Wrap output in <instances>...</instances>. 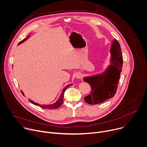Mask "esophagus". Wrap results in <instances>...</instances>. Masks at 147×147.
Segmentation results:
<instances>
[{
    "label": "esophagus",
    "instance_id": "34e87169",
    "mask_svg": "<svg viewBox=\"0 0 147 147\" xmlns=\"http://www.w3.org/2000/svg\"><path fill=\"white\" fill-rule=\"evenodd\" d=\"M81 76H82V74L80 73H77L76 74V77L77 78H81Z\"/></svg>",
    "mask_w": 147,
    "mask_h": 147
}]
</instances>
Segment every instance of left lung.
<instances>
[{
  "instance_id": "1",
  "label": "left lung",
  "mask_w": 147,
  "mask_h": 147,
  "mask_svg": "<svg viewBox=\"0 0 147 147\" xmlns=\"http://www.w3.org/2000/svg\"><path fill=\"white\" fill-rule=\"evenodd\" d=\"M111 53V65L105 72L83 79L92 88L91 93L84 97V100L90 105L102 103L112 98L116 92L123 61L120 46L116 39L112 42Z\"/></svg>"
}]
</instances>
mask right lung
Masks as SVG:
<instances>
[{
    "label": "right lung",
    "instance_id": "right-lung-1",
    "mask_svg": "<svg viewBox=\"0 0 147 147\" xmlns=\"http://www.w3.org/2000/svg\"><path fill=\"white\" fill-rule=\"evenodd\" d=\"M28 37H29V35H28V36H27V38H24L23 40H22V41H20V42L18 43V45H20V44L23 43V42H24ZM72 86V84H69V85H67V86H66V87L64 88V89L63 90V92L61 94V95H60V96L59 99H58L55 103H54L53 104L48 105H40V104H38V103H37L34 102V101L30 100V99H29V100H30V102L31 103H33L34 105H35L39 106V107H40V108H43V109H56V108H59V107H60V106L61 105V104H62V103H63V95H64V93H65L66 90L67 89V88H68V87H69V86ZM22 93L23 95H24V93L23 92V91H22Z\"/></svg>",
    "mask_w": 147,
    "mask_h": 147
}]
</instances>
